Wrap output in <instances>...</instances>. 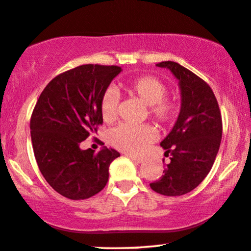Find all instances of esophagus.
Returning <instances> with one entry per match:
<instances>
[{
  "label": "esophagus",
  "mask_w": 251,
  "mask_h": 251,
  "mask_svg": "<svg viewBox=\"0 0 251 251\" xmlns=\"http://www.w3.org/2000/svg\"><path fill=\"white\" fill-rule=\"evenodd\" d=\"M127 158L131 159L132 161L135 162V164H141V162L144 161L143 158H139V156H134V155H131V154H127Z\"/></svg>",
  "instance_id": "esophagus-1"
}]
</instances>
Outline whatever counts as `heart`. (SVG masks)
<instances>
[{"label":"heart","mask_w":251,"mask_h":251,"mask_svg":"<svg viewBox=\"0 0 251 251\" xmlns=\"http://www.w3.org/2000/svg\"><path fill=\"white\" fill-rule=\"evenodd\" d=\"M126 92L137 97L149 106V114L160 125L171 124L176 118L177 105L166 99L165 84L155 77L145 76L128 81L124 85ZM100 114L105 122H113L117 116L118 96L113 90H106L100 98ZM155 137L154 129L150 125L119 124L108 132V141L123 152L138 154Z\"/></svg>","instance_id":"b5f03b06"}]
</instances>
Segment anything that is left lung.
Listing matches in <instances>:
<instances>
[{"mask_svg":"<svg viewBox=\"0 0 251 251\" xmlns=\"http://www.w3.org/2000/svg\"><path fill=\"white\" fill-rule=\"evenodd\" d=\"M156 66L168 69L179 81L181 108L172 131L160 143L170 164L150 186L159 194L180 196L196 188L212 170L221 144L222 118L206 81L179 63L167 60Z\"/></svg>","mask_w":251,"mask_h":251,"instance_id":"1","label":"left lung"}]
</instances>
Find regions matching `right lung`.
Returning a JSON list of instances; mask_svg holds the SVG:
<instances>
[{
	"label": "right lung",
	"instance_id": "obj_1",
	"mask_svg": "<svg viewBox=\"0 0 251 251\" xmlns=\"http://www.w3.org/2000/svg\"><path fill=\"white\" fill-rule=\"evenodd\" d=\"M120 72L116 65L77 66L53 78L36 102L30 133L38 168L57 193L71 200L100 192L111 162L120 156L105 146L98 153L80 149L102 124L100 98Z\"/></svg>",
	"mask_w": 251,
	"mask_h": 251
}]
</instances>
